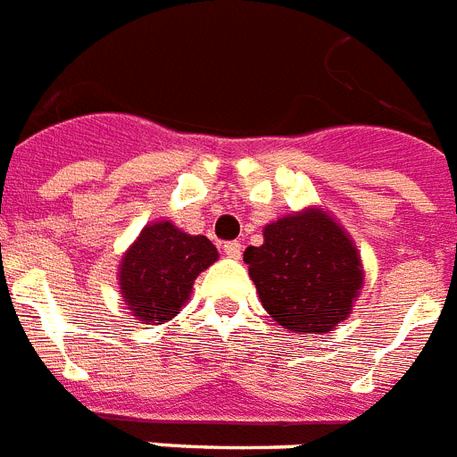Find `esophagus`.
Masks as SVG:
<instances>
[{
  "mask_svg": "<svg viewBox=\"0 0 457 457\" xmlns=\"http://www.w3.org/2000/svg\"><path fill=\"white\" fill-rule=\"evenodd\" d=\"M224 254L228 259H240L243 254V245H240L238 240H231V243H224Z\"/></svg>",
  "mask_w": 457,
  "mask_h": 457,
  "instance_id": "obj_1",
  "label": "esophagus"
}]
</instances>
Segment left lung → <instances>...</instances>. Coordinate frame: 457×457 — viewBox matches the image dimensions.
<instances>
[{"mask_svg":"<svg viewBox=\"0 0 457 457\" xmlns=\"http://www.w3.org/2000/svg\"><path fill=\"white\" fill-rule=\"evenodd\" d=\"M269 316L297 335H326L352 313L363 262L349 233L323 207L264 226V243L243 254Z\"/></svg>","mask_w":457,"mask_h":457,"instance_id":"left-lung-1","label":"left lung"}]
</instances>
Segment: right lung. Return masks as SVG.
<instances>
[{
	"label": "right lung",
	"instance_id": "obj_1",
	"mask_svg": "<svg viewBox=\"0 0 457 457\" xmlns=\"http://www.w3.org/2000/svg\"><path fill=\"white\" fill-rule=\"evenodd\" d=\"M219 259L205 236H191L160 219L145 224L118 266L120 297L137 320L167 323L191 297L193 283Z\"/></svg>",
	"mask_w": 457,
	"mask_h": 457
}]
</instances>
